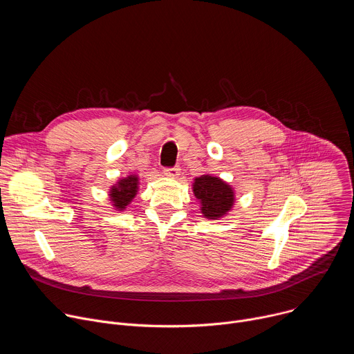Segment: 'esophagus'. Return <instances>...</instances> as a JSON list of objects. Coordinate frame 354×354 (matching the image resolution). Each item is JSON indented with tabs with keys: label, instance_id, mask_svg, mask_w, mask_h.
<instances>
[{
	"label": "esophagus",
	"instance_id": "1",
	"mask_svg": "<svg viewBox=\"0 0 354 354\" xmlns=\"http://www.w3.org/2000/svg\"><path fill=\"white\" fill-rule=\"evenodd\" d=\"M164 175L168 178H178L180 175V168L179 167H171L164 169Z\"/></svg>",
	"mask_w": 354,
	"mask_h": 354
}]
</instances>
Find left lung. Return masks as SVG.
Returning <instances> with one entry per match:
<instances>
[{
	"mask_svg": "<svg viewBox=\"0 0 354 354\" xmlns=\"http://www.w3.org/2000/svg\"><path fill=\"white\" fill-rule=\"evenodd\" d=\"M193 192L200 200L201 213L206 218L217 220L227 214L234 205V192L231 186L216 176L201 175L196 178Z\"/></svg>",
	"mask_w": 354,
	"mask_h": 354,
	"instance_id": "8db88e82",
	"label": "left lung"
}]
</instances>
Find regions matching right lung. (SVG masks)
Returning a JSON list of instances; mask_svg holds the SVG:
<instances>
[{
  "mask_svg": "<svg viewBox=\"0 0 354 354\" xmlns=\"http://www.w3.org/2000/svg\"><path fill=\"white\" fill-rule=\"evenodd\" d=\"M138 178L131 175L118 182L116 186L111 190V198L113 201V206L119 210L126 209V206L134 198L138 189Z\"/></svg>",
  "mask_w": 354,
  "mask_h": 354,
  "instance_id": "add662e5",
  "label": "right lung"
}]
</instances>
